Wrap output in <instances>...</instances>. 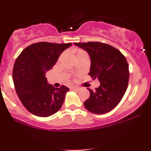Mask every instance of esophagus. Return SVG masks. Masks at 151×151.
I'll use <instances>...</instances> for the list:
<instances>
[{
  "instance_id": "obj_1",
  "label": "esophagus",
  "mask_w": 151,
  "mask_h": 151,
  "mask_svg": "<svg viewBox=\"0 0 151 151\" xmlns=\"http://www.w3.org/2000/svg\"><path fill=\"white\" fill-rule=\"evenodd\" d=\"M72 89H73V90H78V87H72Z\"/></svg>"
}]
</instances>
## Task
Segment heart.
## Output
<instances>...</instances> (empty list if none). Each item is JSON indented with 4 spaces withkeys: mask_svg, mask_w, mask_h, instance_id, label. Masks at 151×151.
<instances>
[{
    "mask_svg": "<svg viewBox=\"0 0 151 151\" xmlns=\"http://www.w3.org/2000/svg\"><path fill=\"white\" fill-rule=\"evenodd\" d=\"M73 54L76 55L77 59H78V58H80V57H88V53L85 51V50H83V49L73 48ZM61 57H62V56H61Z\"/></svg>",
    "mask_w": 151,
    "mask_h": 151,
    "instance_id": "1",
    "label": "heart"
}]
</instances>
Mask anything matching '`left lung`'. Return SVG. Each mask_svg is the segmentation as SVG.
<instances>
[{
	"label": "left lung",
	"mask_w": 151,
	"mask_h": 151,
	"mask_svg": "<svg viewBox=\"0 0 151 151\" xmlns=\"http://www.w3.org/2000/svg\"><path fill=\"white\" fill-rule=\"evenodd\" d=\"M90 55L89 76L98 78L99 87L90 91V97L84 102L85 108L95 114L108 113L122 99L129 79V64L118 49L99 41L75 43Z\"/></svg>",
	"instance_id": "obj_1"
}]
</instances>
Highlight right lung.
<instances>
[{
    "instance_id": "1",
    "label": "right lung",
    "mask_w": 151,
    "mask_h": 151,
    "mask_svg": "<svg viewBox=\"0 0 151 151\" xmlns=\"http://www.w3.org/2000/svg\"><path fill=\"white\" fill-rule=\"evenodd\" d=\"M71 45L38 42L26 47L16 60L13 69L16 91L23 106L34 115L50 116L62 106L69 89L65 85L58 88L48 85L45 74Z\"/></svg>"
}]
</instances>
